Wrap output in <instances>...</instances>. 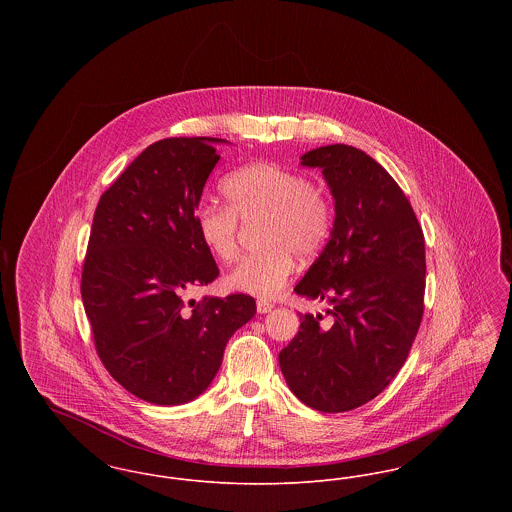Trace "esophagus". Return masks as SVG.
Wrapping results in <instances>:
<instances>
[{
  "label": "esophagus",
  "instance_id": "esophagus-1",
  "mask_svg": "<svg viewBox=\"0 0 512 512\" xmlns=\"http://www.w3.org/2000/svg\"><path fill=\"white\" fill-rule=\"evenodd\" d=\"M268 311H272V303L267 299H257V313L265 315Z\"/></svg>",
  "mask_w": 512,
  "mask_h": 512
}]
</instances>
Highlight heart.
<instances>
[{
  "label": "heart",
  "mask_w": 512,
  "mask_h": 512,
  "mask_svg": "<svg viewBox=\"0 0 512 512\" xmlns=\"http://www.w3.org/2000/svg\"><path fill=\"white\" fill-rule=\"evenodd\" d=\"M224 205H199L195 232L205 249L222 263L240 251V222L263 219L259 244L265 249L242 259L226 282L236 292L272 297L288 284L295 255L311 259L332 232V207L311 180L278 163L255 161L230 172L220 186Z\"/></svg>",
  "instance_id": "heart-1"
}]
</instances>
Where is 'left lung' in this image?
<instances>
[{
    "mask_svg": "<svg viewBox=\"0 0 512 512\" xmlns=\"http://www.w3.org/2000/svg\"><path fill=\"white\" fill-rule=\"evenodd\" d=\"M301 165L324 174L336 219L295 293L324 301L328 320L299 315L278 361L299 401L345 413L386 390L409 357L424 313V234L407 195L365 151L317 147Z\"/></svg>",
    "mask_w": 512,
    "mask_h": 512,
    "instance_id": "8db88e82",
    "label": "left lung"
}]
</instances>
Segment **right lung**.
Returning <instances> with one entry per match:
<instances>
[{
	"label": "right lung",
	"mask_w": 512,
	"mask_h": 512,
	"mask_svg": "<svg viewBox=\"0 0 512 512\" xmlns=\"http://www.w3.org/2000/svg\"><path fill=\"white\" fill-rule=\"evenodd\" d=\"M220 142L146 147L99 197L92 222L80 292L96 351L124 390L153 405H182L207 390L226 343L257 313L245 293L186 303L219 276L194 217Z\"/></svg>",
	"instance_id": "1"
}]
</instances>
